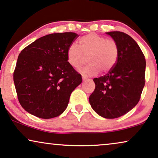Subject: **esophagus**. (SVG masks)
I'll use <instances>...</instances> for the list:
<instances>
[{"mask_svg":"<svg viewBox=\"0 0 158 158\" xmlns=\"http://www.w3.org/2000/svg\"><path fill=\"white\" fill-rule=\"evenodd\" d=\"M87 79H88V77H87V75L82 74V79H83V81H85V80H87Z\"/></svg>","mask_w":158,"mask_h":158,"instance_id":"34e87169","label":"esophagus"}]
</instances>
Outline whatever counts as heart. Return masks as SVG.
Here are the masks:
<instances>
[{
	"label": "heart",
	"mask_w": 158,
	"mask_h": 158,
	"mask_svg": "<svg viewBox=\"0 0 158 158\" xmlns=\"http://www.w3.org/2000/svg\"><path fill=\"white\" fill-rule=\"evenodd\" d=\"M79 46L72 44L67 49V58L70 65L78 69L87 61L90 63L81 68V73L96 74L101 70L108 72L114 67L119 57V47L114 40L106 39L96 33H89L81 37Z\"/></svg>",
	"instance_id": "obj_1"
}]
</instances>
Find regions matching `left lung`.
Listing matches in <instances>:
<instances>
[{"label":"left lung","mask_w":158,"mask_h":158,"mask_svg":"<svg viewBox=\"0 0 158 158\" xmlns=\"http://www.w3.org/2000/svg\"><path fill=\"white\" fill-rule=\"evenodd\" d=\"M117 43L119 57L111 71L93 79L95 88L89 98L91 107L101 117L114 119L134 108L145 85L146 60L135 40L123 32H108Z\"/></svg>","instance_id":"left-lung-1"}]
</instances>
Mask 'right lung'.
<instances>
[{"label": "right lung", "mask_w": 158, "mask_h": 158, "mask_svg": "<svg viewBox=\"0 0 158 158\" xmlns=\"http://www.w3.org/2000/svg\"><path fill=\"white\" fill-rule=\"evenodd\" d=\"M77 37L72 32L52 33L21 51L14 82L19 102L26 111L51 119L65 110L71 93L82 81L67 58L68 48Z\"/></svg>", "instance_id": "1"}]
</instances>
